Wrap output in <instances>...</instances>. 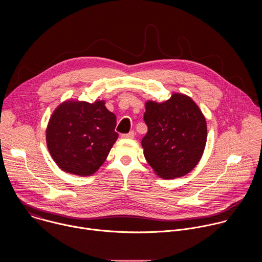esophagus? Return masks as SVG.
I'll return each mask as SVG.
<instances>
[{"instance_id": "34e87169", "label": "esophagus", "mask_w": 262, "mask_h": 262, "mask_svg": "<svg viewBox=\"0 0 262 262\" xmlns=\"http://www.w3.org/2000/svg\"><path fill=\"white\" fill-rule=\"evenodd\" d=\"M121 137L124 138V139H133L135 137V133L134 132H129L128 134H124Z\"/></svg>"}]
</instances>
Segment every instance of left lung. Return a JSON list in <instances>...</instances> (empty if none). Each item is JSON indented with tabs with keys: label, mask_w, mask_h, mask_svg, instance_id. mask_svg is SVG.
I'll list each match as a JSON object with an SVG mask.
<instances>
[{
	"label": "left lung",
	"mask_w": 262,
	"mask_h": 262,
	"mask_svg": "<svg viewBox=\"0 0 262 262\" xmlns=\"http://www.w3.org/2000/svg\"><path fill=\"white\" fill-rule=\"evenodd\" d=\"M142 139L144 157L161 178L174 179L190 173L204 152L207 126L204 115L188 95L173 93L164 102L147 100Z\"/></svg>",
	"instance_id": "1"
}]
</instances>
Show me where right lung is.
<instances>
[{"label": "right lung", "instance_id": "right-lung-1", "mask_svg": "<svg viewBox=\"0 0 262 262\" xmlns=\"http://www.w3.org/2000/svg\"><path fill=\"white\" fill-rule=\"evenodd\" d=\"M104 103L68 99L53 112L47 127V145L62 171L89 176L106 160L118 134L116 116Z\"/></svg>", "mask_w": 262, "mask_h": 262}]
</instances>
